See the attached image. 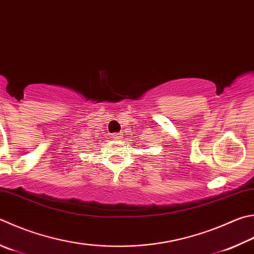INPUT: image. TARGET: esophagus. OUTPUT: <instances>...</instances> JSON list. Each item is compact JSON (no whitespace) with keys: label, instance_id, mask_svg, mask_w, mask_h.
<instances>
[{"label":"esophagus","instance_id":"1","mask_svg":"<svg viewBox=\"0 0 254 254\" xmlns=\"http://www.w3.org/2000/svg\"><path fill=\"white\" fill-rule=\"evenodd\" d=\"M111 137L115 140H120V139H122V134L121 133H113V134H111Z\"/></svg>","mask_w":254,"mask_h":254}]
</instances>
